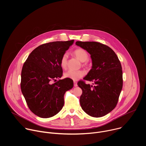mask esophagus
Instances as JSON below:
<instances>
[{
	"mask_svg": "<svg viewBox=\"0 0 146 146\" xmlns=\"http://www.w3.org/2000/svg\"><path fill=\"white\" fill-rule=\"evenodd\" d=\"M74 87H77V82L76 81H74Z\"/></svg>",
	"mask_w": 146,
	"mask_h": 146,
	"instance_id": "obj_1",
	"label": "esophagus"
}]
</instances>
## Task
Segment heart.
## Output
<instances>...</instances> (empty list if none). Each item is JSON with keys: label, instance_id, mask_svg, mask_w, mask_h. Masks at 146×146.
Returning a JSON list of instances; mask_svg holds the SVG:
<instances>
[{"label": "heart", "instance_id": "1", "mask_svg": "<svg viewBox=\"0 0 146 146\" xmlns=\"http://www.w3.org/2000/svg\"><path fill=\"white\" fill-rule=\"evenodd\" d=\"M74 54L82 62H87L88 59L89 55L87 51L83 48H77L74 51ZM68 54L65 53L60 59V66L63 69H65L67 66ZM84 75V72L82 70H69L64 74L65 78H70L73 80H78Z\"/></svg>", "mask_w": 146, "mask_h": 146}]
</instances>
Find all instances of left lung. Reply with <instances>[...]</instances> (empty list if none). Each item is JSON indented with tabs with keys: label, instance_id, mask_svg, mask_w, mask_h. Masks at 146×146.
Instances as JSON below:
<instances>
[{
	"label": "left lung",
	"instance_id": "obj_1",
	"mask_svg": "<svg viewBox=\"0 0 146 146\" xmlns=\"http://www.w3.org/2000/svg\"><path fill=\"white\" fill-rule=\"evenodd\" d=\"M76 44L91 55L92 66L83 78L94 81L95 86L78 82L82 91L80 98L82 109L94 117H101L116 106L122 88V70L114 51L106 45L96 41H76Z\"/></svg>",
	"mask_w": 146,
	"mask_h": 146
}]
</instances>
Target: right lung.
<instances>
[{
	"label": "right lung",
	"instance_id": "1",
	"mask_svg": "<svg viewBox=\"0 0 146 146\" xmlns=\"http://www.w3.org/2000/svg\"><path fill=\"white\" fill-rule=\"evenodd\" d=\"M74 42L54 41L40 45L29 54L21 72V89L28 108L41 118L58 113L64 105V95L73 87L70 78H60V59Z\"/></svg>",
	"mask_w": 146,
	"mask_h": 146
}]
</instances>
